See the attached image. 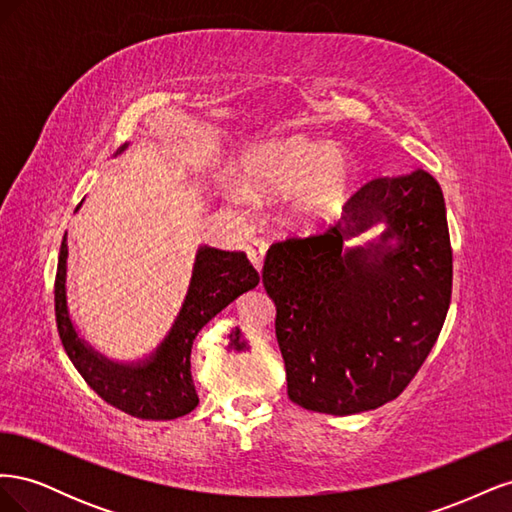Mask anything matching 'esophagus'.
I'll return each instance as SVG.
<instances>
[{
	"instance_id": "esophagus-1",
	"label": "esophagus",
	"mask_w": 512,
	"mask_h": 512,
	"mask_svg": "<svg viewBox=\"0 0 512 512\" xmlns=\"http://www.w3.org/2000/svg\"><path fill=\"white\" fill-rule=\"evenodd\" d=\"M267 241L265 239H252L250 243L245 245V252L247 258L252 260V265L260 271L262 269V262H265V254H267Z\"/></svg>"
}]
</instances>
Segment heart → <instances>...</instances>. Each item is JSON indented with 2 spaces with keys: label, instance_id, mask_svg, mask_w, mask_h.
Segmentation results:
<instances>
[{
  "label": "heart",
  "instance_id": "heart-1",
  "mask_svg": "<svg viewBox=\"0 0 512 512\" xmlns=\"http://www.w3.org/2000/svg\"><path fill=\"white\" fill-rule=\"evenodd\" d=\"M237 173L241 188L232 185V198L286 194V220L299 228H320L344 213L356 168L344 149L297 134L252 149Z\"/></svg>",
  "mask_w": 512,
  "mask_h": 512
}]
</instances>
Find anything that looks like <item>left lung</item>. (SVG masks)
Instances as JSON below:
<instances>
[{"label": "left lung", "instance_id": "8db88e82", "mask_svg": "<svg viewBox=\"0 0 512 512\" xmlns=\"http://www.w3.org/2000/svg\"><path fill=\"white\" fill-rule=\"evenodd\" d=\"M378 221L383 237L344 251ZM262 286L275 303L288 397L324 414H356L406 389L451 305L453 250L444 196L425 170L356 190L344 224L269 247Z\"/></svg>", "mask_w": 512, "mask_h": 512}]
</instances>
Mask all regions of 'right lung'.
I'll return each mask as SVG.
<instances>
[{
  "label": "right lung",
  "instance_id": "add662e5",
  "mask_svg": "<svg viewBox=\"0 0 512 512\" xmlns=\"http://www.w3.org/2000/svg\"><path fill=\"white\" fill-rule=\"evenodd\" d=\"M66 258L64 235L55 275V320L61 344L83 380L106 404L145 421H170L190 414L198 406L190 371L194 339L228 303L258 286L260 275L252 262L243 252L200 247L188 294L162 346L145 363L119 365L85 346L72 327L66 305Z\"/></svg>",
  "mask_w": 512,
  "mask_h": 512
}]
</instances>
